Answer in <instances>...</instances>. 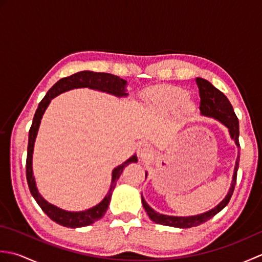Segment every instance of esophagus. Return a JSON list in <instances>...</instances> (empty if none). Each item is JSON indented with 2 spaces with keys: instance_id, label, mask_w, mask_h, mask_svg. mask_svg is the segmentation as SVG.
<instances>
[{
  "instance_id": "1",
  "label": "esophagus",
  "mask_w": 262,
  "mask_h": 262,
  "mask_svg": "<svg viewBox=\"0 0 262 262\" xmlns=\"http://www.w3.org/2000/svg\"><path fill=\"white\" fill-rule=\"evenodd\" d=\"M137 154L141 160H148L152 157V148L147 144H141L137 148Z\"/></svg>"
}]
</instances>
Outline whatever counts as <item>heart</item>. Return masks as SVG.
Masks as SVG:
<instances>
[{"label":"heart","mask_w":262,"mask_h":262,"mask_svg":"<svg viewBox=\"0 0 262 262\" xmlns=\"http://www.w3.org/2000/svg\"><path fill=\"white\" fill-rule=\"evenodd\" d=\"M188 97V92L179 86H160L144 94V101L160 113H172L181 105L186 111H191L193 105Z\"/></svg>","instance_id":"b5f03b06"}]
</instances>
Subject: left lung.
Listing matches in <instances>:
<instances>
[{
	"label": "left lung",
	"mask_w": 262,
	"mask_h": 262,
	"mask_svg": "<svg viewBox=\"0 0 262 262\" xmlns=\"http://www.w3.org/2000/svg\"><path fill=\"white\" fill-rule=\"evenodd\" d=\"M197 86L199 89V97H200V103L199 109L202 114L208 117H214L217 120H220L222 124H224L230 129V134L233 140H234L237 147H240V142H238V134H240V129H238V119L233 110L231 102L229 101L224 93H222L219 89H216L211 83L206 81L204 79L197 77L196 79ZM238 162H240V157L236 159V164L234 169V176H233L232 185L230 188V191L227 192L225 199L221 202L215 208L207 211V213L200 214L197 216H189V217H177V216H168L159 214L152 209L146 204L145 200L142 197V204L143 207L145 208L148 217L153 222L158 224H162L166 226H173V227H180V229H188V227L198 226L200 224L205 223L211 217H214L217 213L223 209L225 206L229 204L230 199L234 191V188L236 185V176H237V169H238Z\"/></svg>",
	"instance_id": "left-lung-1"
}]
</instances>
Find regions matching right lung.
I'll use <instances>...</instances> for the list:
<instances>
[{
	"mask_svg": "<svg viewBox=\"0 0 262 262\" xmlns=\"http://www.w3.org/2000/svg\"><path fill=\"white\" fill-rule=\"evenodd\" d=\"M125 85H126V81L119 79L117 75L109 74V73H97V72H91V71H82L71 76L63 77V79H60L58 82L55 83V84L49 89V91L46 93V96L43 97V99L40 102H39L36 114L33 116L32 125L29 130V141H28V154H27V162H26L27 182H28V186H29L32 197L35 198L37 204L40 206V208L43 210V213H45L52 221L56 222V223L59 225L75 229V227L88 226L101 219L108 209L111 194H113V191L116 186V181L119 179V177L122 173V170L125 169V166H127L129 163L137 162V158L136 155H134V157L128 159L126 162H124L121 165L117 166V168L113 171V181H111V186L107 196H105L102 202L98 204L97 206H94V207L84 211H77V213L59 209L56 207V206L47 203L46 200L40 196V193H39L37 190L36 182L32 176L31 164H32L33 143H35V140H36L41 117L43 113H45L47 105L49 104V102H51V100L53 98H55L56 96H58V94L63 93L65 91L72 90V89L90 88V89H94V90H100L110 94H115L117 97H121V96H127V93H125Z\"/></svg>",
	"mask_w": 262,
	"mask_h": 262,
	"instance_id": "add662e5",
	"label": "right lung"
}]
</instances>
